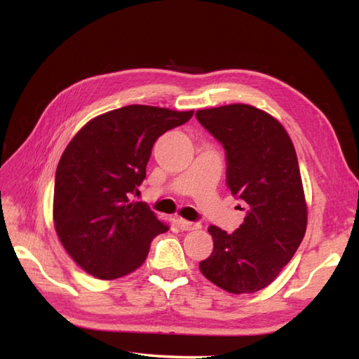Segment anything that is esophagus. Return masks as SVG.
<instances>
[{
    "mask_svg": "<svg viewBox=\"0 0 359 359\" xmlns=\"http://www.w3.org/2000/svg\"><path fill=\"white\" fill-rule=\"evenodd\" d=\"M177 225L182 231H193L197 230V228H201L199 222H189V220L185 219H177Z\"/></svg>",
    "mask_w": 359,
    "mask_h": 359,
    "instance_id": "1",
    "label": "esophagus"
}]
</instances>
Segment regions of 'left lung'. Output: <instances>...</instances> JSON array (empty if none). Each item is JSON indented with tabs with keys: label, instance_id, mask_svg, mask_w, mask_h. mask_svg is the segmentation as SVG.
I'll use <instances>...</instances> for the list:
<instances>
[{
	"label": "left lung",
	"instance_id": "obj_1",
	"mask_svg": "<svg viewBox=\"0 0 359 359\" xmlns=\"http://www.w3.org/2000/svg\"><path fill=\"white\" fill-rule=\"evenodd\" d=\"M196 118L225 149L226 187L243 202V224L210 225L215 248L202 274L226 292L255 293L274 280L302 242L307 205L296 151L279 121L250 104L202 109Z\"/></svg>",
	"mask_w": 359,
	"mask_h": 359
}]
</instances>
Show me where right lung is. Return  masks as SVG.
I'll return each instance as SVG.
<instances>
[{
    "mask_svg": "<svg viewBox=\"0 0 359 359\" xmlns=\"http://www.w3.org/2000/svg\"><path fill=\"white\" fill-rule=\"evenodd\" d=\"M193 114L129 104L90 120L67 144L55 172L53 224L86 273L104 280L125 276L168 231L148 203L129 197L147 177L156 140Z\"/></svg>",
    "mask_w": 359,
    "mask_h": 359,
    "instance_id": "add662e5",
    "label": "right lung"
}]
</instances>
